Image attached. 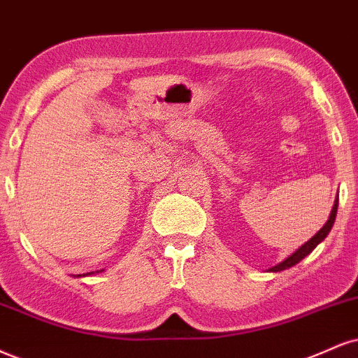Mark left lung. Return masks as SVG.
Returning a JSON list of instances; mask_svg holds the SVG:
<instances>
[{
    "label": "left lung",
    "mask_w": 358,
    "mask_h": 358,
    "mask_svg": "<svg viewBox=\"0 0 358 358\" xmlns=\"http://www.w3.org/2000/svg\"><path fill=\"white\" fill-rule=\"evenodd\" d=\"M337 208H338V200H335V205H334V208H331V213H330V217H329V220H327V223L324 227L320 228V230L317 231L315 235L312 236V238L308 240L307 243L305 245H302V247H300L299 250H296V252L294 253V255H290L287 258V260H283L282 264H278V265H275L273 268H270V272H280V270H287V268H290V266H294V265H296L299 264L300 260H303L305 257L308 255L310 252H312L313 248L317 247L318 243L322 242V240L325 238L327 235H329V231H330V228L334 227V222H335V217H337Z\"/></svg>",
    "instance_id": "8db88e82"
}]
</instances>
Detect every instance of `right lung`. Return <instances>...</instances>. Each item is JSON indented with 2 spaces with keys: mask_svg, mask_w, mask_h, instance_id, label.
Instances as JSON below:
<instances>
[{
  "mask_svg": "<svg viewBox=\"0 0 358 358\" xmlns=\"http://www.w3.org/2000/svg\"><path fill=\"white\" fill-rule=\"evenodd\" d=\"M92 273H93V272H92Z\"/></svg>",
  "mask_w": 358,
  "mask_h": 358,
  "instance_id": "right-lung-1",
  "label": "right lung"
}]
</instances>
